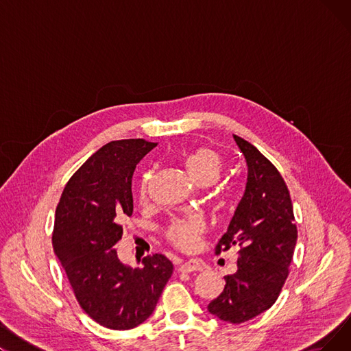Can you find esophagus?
<instances>
[{
	"mask_svg": "<svg viewBox=\"0 0 351 351\" xmlns=\"http://www.w3.org/2000/svg\"><path fill=\"white\" fill-rule=\"evenodd\" d=\"M179 271L182 273H191V271H200L204 270V265H202L199 261H195V259H191L188 262H183L179 269Z\"/></svg>",
	"mask_w": 351,
	"mask_h": 351,
	"instance_id": "esophagus-1",
	"label": "esophagus"
}]
</instances>
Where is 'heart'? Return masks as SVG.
I'll use <instances>...</instances> for the list:
<instances>
[{
	"label": "heart",
	"instance_id": "heart-1",
	"mask_svg": "<svg viewBox=\"0 0 351 351\" xmlns=\"http://www.w3.org/2000/svg\"><path fill=\"white\" fill-rule=\"evenodd\" d=\"M186 168L192 178L200 185H212L213 182L222 173L223 159L213 147L202 146L195 149L186 158ZM152 180V172H146L139 185V199L145 202L149 196V188ZM206 223L199 215H188L183 217H176L166 226L165 236L168 241L180 250H193L200 236L205 233Z\"/></svg>",
	"mask_w": 351,
	"mask_h": 351
}]
</instances>
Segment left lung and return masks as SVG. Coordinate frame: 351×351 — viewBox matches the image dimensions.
<instances>
[{"instance_id":"1","label":"left lung","mask_w":351,"mask_h":351,"mask_svg":"<svg viewBox=\"0 0 351 351\" xmlns=\"http://www.w3.org/2000/svg\"><path fill=\"white\" fill-rule=\"evenodd\" d=\"M247 163V182L216 254L239 246L237 271L225 276V289L208 306L217 319L245 323L270 308L289 276L298 228L286 183L257 147L233 135Z\"/></svg>"}]
</instances>
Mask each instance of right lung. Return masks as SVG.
Wrapping results in <instances>:
<instances>
[{
    "instance_id": "right-lung-1",
    "label": "right lung",
    "mask_w": 351,
    "mask_h": 351,
    "mask_svg": "<svg viewBox=\"0 0 351 351\" xmlns=\"http://www.w3.org/2000/svg\"><path fill=\"white\" fill-rule=\"evenodd\" d=\"M158 143L122 139L104 145L72 175L55 210L53 252L86 315L101 326L129 330L152 315L173 265L146 256L142 267L123 265L114 246L121 222L134 212L132 175Z\"/></svg>"
}]
</instances>
